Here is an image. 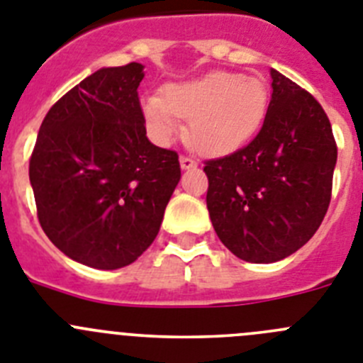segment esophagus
<instances>
[{
    "label": "esophagus",
    "mask_w": 363,
    "mask_h": 363,
    "mask_svg": "<svg viewBox=\"0 0 363 363\" xmlns=\"http://www.w3.org/2000/svg\"><path fill=\"white\" fill-rule=\"evenodd\" d=\"M196 165V160L189 158V156H179V167H182V169H192V167Z\"/></svg>",
    "instance_id": "obj_1"
}]
</instances>
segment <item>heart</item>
I'll list each match as a JSON object with an SVG mask.
<instances>
[{
  "mask_svg": "<svg viewBox=\"0 0 363 363\" xmlns=\"http://www.w3.org/2000/svg\"><path fill=\"white\" fill-rule=\"evenodd\" d=\"M271 92L264 78L216 70L189 82L169 83L162 98H143L142 112L152 136L169 143L189 120L191 147L207 156H223L245 145L259 130Z\"/></svg>",
  "mask_w": 363,
  "mask_h": 363,
  "instance_id": "1",
  "label": "heart"
}]
</instances>
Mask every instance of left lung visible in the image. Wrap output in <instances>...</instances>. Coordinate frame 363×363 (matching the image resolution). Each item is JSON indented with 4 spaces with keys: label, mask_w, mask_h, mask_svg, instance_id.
<instances>
[{
    "label": "left lung",
    "mask_w": 363,
    "mask_h": 363,
    "mask_svg": "<svg viewBox=\"0 0 363 363\" xmlns=\"http://www.w3.org/2000/svg\"><path fill=\"white\" fill-rule=\"evenodd\" d=\"M267 116L251 143L209 160L207 209L221 243L251 264L296 252L331 201L336 143L322 105L271 69Z\"/></svg>",
    "instance_id": "1"
}]
</instances>
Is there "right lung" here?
Segmentation results:
<instances>
[{
	"instance_id": "add662e5",
	"label": "right lung",
	"mask_w": 363,
	"mask_h": 363,
	"mask_svg": "<svg viewBox=\"0 0 363 363\" xmlns=\"http://www.w3.org/2000/svg\"><path fill=\"white\" fill-rule=\"evenodd\" d=\"M143 76L142 63L96 70L47 112L30 156L45 234L89 267L112 271L142 256L182 176L178 154L147 138Z\"/></svg>"
}]
</instances>
